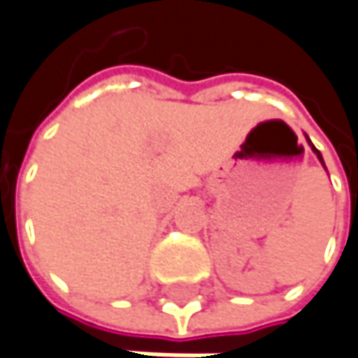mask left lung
Wrapping results in <instances>:
<instances>
[{
	"label": "left lung",
	"instance_id": "8db88e82",
	"mask_svg": "<svg viewBox=\"0 0 358 358\" xmlns=\"http://www.w3.org/2000/svg\"><path fill=\"white\" fill-rule=\"evenodd\" d=\"M306 139H308V136H306ZM308 143H310V148H312V152H314V154H316V158L320 159V164H322V166H324V159H322V154H320V152H318V150H316V148H314V143H312V141H310V139H308ZM324 170H326V166H324Z\"/></svg>",
	"mask_w": 358,
	"mask_h": 358
}]
</instances>
